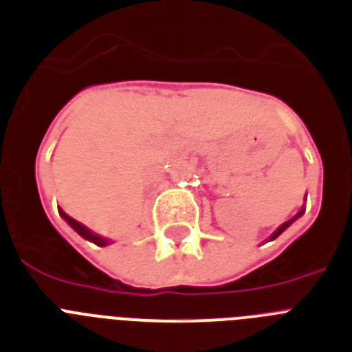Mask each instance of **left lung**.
Masks as SVG:
<instances>
[{"label": "left lung", "mask_w": 352, "mask_h": 352, "mask_svg": "<svg viewBox=\"0 0 352 352\" xmlns=\"http://www.w3.org/2000/svg\"><path fill=\"white\" fill-rule=\"evenodd\" d=\"M304 208H302V210H300L298 211V213H296V215L295 217H293V219H291V221H287V222H284V224H282V226H280V228H278V230H276L275 231V233H273V235H271L270 236V241H275V239H276V236H278L280 235V233H284V231L285 230H287V228H289V226H291V222H295L296 221V219H298V217H302V213H304Z\"/></svg>", "instance_id": "8db88e82"}]
</instances>
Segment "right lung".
<instances>
[{"label":"right lung","mask_w":352,"mask_h":352,"mask_svg":"<svg viewBox=\"0 0 352 352\" xmlns=\"http://www.w3.org/2000/svg\"><path fill=\"white\" fill-rule=\"evenodd\" d=\"M59 215H61L63 219H65V221L68 222V224L72 226L74 230H76L77 233H79V235L82 236V239H87V241L94 242V244H96V245H101V248H102V245L110 244V241H108V239H102V236H99V235H97V233H94V231L88 230L87 226H82L81 222L74 221L72 217L67 215V213H65V211H63V210H59Z\"/></svg>","instance_id":"right-lung-1"}]
</instances>
